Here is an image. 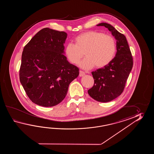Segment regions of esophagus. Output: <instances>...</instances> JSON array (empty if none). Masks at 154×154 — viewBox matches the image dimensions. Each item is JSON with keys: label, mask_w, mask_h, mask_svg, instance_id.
<instances>
[{"label": "esophagus", "mask_w": 154, "mask_h": 154, "mask_svg": "<svg viewBox=\"0 0 154 154\" xmlns=\"http://www.w3.org/2000/svg\"><path fill=\"white\" fill-rule=\"evenodd\" d=\"M85 75V72H84L83 71L80 70V72H79V76H82Z\"/></svg>", "instance_id": "esophagus-1"}]
</instances>
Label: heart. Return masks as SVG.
Listing matches in <instances>:
<instances>
[{
  "label": "heart",
  "mask_w": 154,
  "mask_h": 154,
  "mask_svg": "<svg viewBox=\"0 0 154 154\" xmlns=\"http://www.w3.org/2000/svg\"><path fill=\"white\" fill-rule=\"evenodd\" d=\"M75 44L69 43L65 48V53L69 62L78 64L84 56L85 58L80 63L85 69L97 68L107 66L114 58L117 51L115 38L104 33L90 31L76 37Z\"/></svg>",
  "instance_id": "1"
}]
</instances>
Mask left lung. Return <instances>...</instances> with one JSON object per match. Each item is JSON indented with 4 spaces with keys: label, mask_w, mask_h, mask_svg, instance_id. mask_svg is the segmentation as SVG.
Here are the masks:
<instances>
[{
    "label": "left lung",
    "mask_w": 154,
    "mask_h": 154,
    "mask_svg": "<svg viewBox=\"0 0 154 154\" xmlns=\"http://www.w3.org/2000/svg\"><path fill=\"white\" fill-rule=\"evenodd\" d=\"M111 31L117 40V53L111 62L91 72L94 85L88 95L97 101L107 102L117 98L125 89L133 66V59L125 36L107 23H99Z\"/></svg>",
    "instance_id": "1"
}]
</instances>
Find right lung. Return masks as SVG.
I'll return each instance as SVG.
<instances>
[{
    "label": "right lung",
    "instance_id": "obj_1",
    "mask_svg": "<svg viewBox=\"0 0 154 154\" xmlns=\"http://www.w3.org/2000/svg\"><path fill=\"white\" fill-rule=\"evenodd\" d=\"M67 33L49 28L41 29L23 48L19 77L31 101L43 107L59 104L69 84L79 75L64 53Z\"/></svg>",
    "mask_w": 154,
    "mask_h": 154
}]
</instances>
